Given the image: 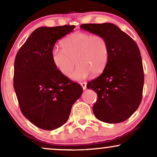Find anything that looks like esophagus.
<instances>
[{"instance_id": "1", "label": "esophagus", "mask_w": 157, "mask_h": 157, "mask_svg": "<svg viewBox=\"0 0 157 157\" xmlns=\"http://www.w3.org/2000/svg\"><path fill=\"white\" fill-rule=\"evenodd\" d=\"M80 84L81 86H82L83 90H85L86 89V82H81Z\"/></svg>"}]
</instances>
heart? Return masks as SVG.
Listing matches in <instances>:
<instances>
[{"mask_svg":"<svg viewBox=\"0 0 157 157\" xmlns=\"http://www.w3.org/2000/svg\"><path fill=\"white\" fill-rule=\"evenodd\" d=\"M63 50L53 49L51 59L53 65L63 76H71L74 80L85 79L92 74L97 76L104 71L109 59L107 40L101 35L76 32L68 36L61 43Z\"/></svg>","mask_w":157,"mask_h":157,"instance_id":"b5f03b06","label":"heart"}]
</instances>
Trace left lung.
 <instances>
[{
    "label": "left lung",
    "mask_w": 157,
    "mask_h": 157,
    "mask_svg": "<svg viewBox=\"0 0 157 157\" xmlns=\"http://www.w3.org/2000/svg\"><path fill=\"white\" fill-rule=\"evenodd\" d=\"M81 29L106 38L109 59L99 76L88 82V89L97 94L93 111L98 120L109 124L128 119L142 99L144 68L136 43L112 23H86Z\"/></svg>",
    "instance_id": "8db88e82"
}]
</instances>
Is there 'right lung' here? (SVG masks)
<instances>
[{"label":"right lung","instance_id":"1","mask_svg":"<svg viewBox=\"0 0 157 157\" xmlns=\"http://www.w3.org/2000/svg\"><path fill=\"white\" fill-rule=\"evenodd\" d=\"M75 25L40 27L17 53L13 87L23 115L44 130L59 128L67 121L73 104L83 88L61 74L53 65L51 52L56 41Z\"/></svg>","mask_w":157,"mask_h":157}]
</instances>
